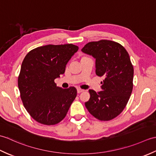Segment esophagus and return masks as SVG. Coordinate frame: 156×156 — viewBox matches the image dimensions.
I'll list each match as a JSON object with an SVG mask.
<instances>
[{
	"instance_id": "obj_1",
	"label": "esophagus",
	"mask_w": 156,
	"mask_h": 156,
	"mask_svg": "<svg viewBox=\"0 0 156 156\" xmlns=\"http://www.w3.org/2000/svg\"><path fill=\"white\" fill-rule=\"evenodd\" d=\"M77 92H78V93H80V92H84V90H82V89H81V88H78Z\"/></svg>"
}]
</instances>
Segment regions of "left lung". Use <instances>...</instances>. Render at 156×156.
<instances>
[{
    "mask_svg": "<svg viewBox=\"0 0 156 156\" xmlns=\"http://www.w3.org/2000/svg\"><path fill=\"white\" fill-rule=\"evenodd\" d=\"M82 51L93 56L96 74L105 77L101 92L89 90L86 107L98 120H112L123 111L133 90V66L128 52L119 43L106 39L88 43Z\"/></svg>",
    "mask_w": 156,
    "mask_h": 156,
    "instance_id": "8db88e82",
    "label": "left lung"
}]
</instances>
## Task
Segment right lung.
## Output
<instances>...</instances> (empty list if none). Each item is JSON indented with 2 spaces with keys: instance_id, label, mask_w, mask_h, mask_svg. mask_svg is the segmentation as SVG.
Returning <instances> with one entry per match:
<instances>
[{
  "instance_id": "right-lung-1",
  "label": "right lung",
  "mask_w": 156,
  "mask_h": 156,
  "mask_svg": "<svg viewBox=\"0 0 156 156\" xmlns=\"http://www.w3.org/2000/svg\"><path fill=\"white\" fill-rule=\"evenodd\" d=\"M78 50L72 44L47 45L32 49L23 59L18 77L20 96L29 114L39 123L58 124L76 97V88L58 87L54 80L65 72Z\"/></svg>"
}]
</instances>
